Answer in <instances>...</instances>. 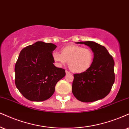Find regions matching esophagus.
Returning <instances> with one entry per match:
<instances>
[{"instance_id": "34e87169", "label": "esophagus", "mask_w": 129, "mask_h": 129, "mask_svg": "<svg viewBox=\"0 0 129 129\" xmlns=\"http://www.w3.org/2000/svg\"><path fill=\"white\" fill-rule=\"evenodd\" d=\"M66 74H67V75H68V74H71V72H69V71H66Z\"/></svg>"}]
</instances>
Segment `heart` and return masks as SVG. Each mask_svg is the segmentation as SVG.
<instances>
[{
	"mask_svg": "<svg viewBox=\"0 0 129 129\" xmlns=\"http://www.w3.org/2000/svg\"><path fill=\"white\" fill-rule=\"evenodd\" d=\"M52 57L60 65H64L68 61V66L72 72L82 73L91 66L94 54L90 48L73 45L63 48L61 54L54 52Z\"/></svg>",
	"mask_w": 129,
	"mask_h": 129,
	"instance_id": "1",
	"label": "heart"
}]
</instances>
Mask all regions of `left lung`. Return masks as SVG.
<instances>
[{
  "label": "left lung",
  "instance_id": "obj_1",
  "mask_svg": "<svg viewBox=\"0 0 129 129\" xmlns=\"http://www.w3.org/2000/svg\"><path fill=\"white\" fill-rule=\"evenodd\" d=\"M91 48L93 63L85 72L74 75L72 91L82 102H92L105 98L115 81L113 57L103 46L92 41L79 42Z\"/></svg>",
  "mask_w": 129,
  "mask_h": 129
}]
</instances>
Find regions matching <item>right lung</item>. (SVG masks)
Here are the masks:
<instances>
[{
	"mask_svg": "<svg viewBox=\"0 0 129 129\" xmlns=\"http://www.w3.org/2000/svg\"><path fill=\"white\" fill-rule=\"evenodd\" d=\"M57 46L38 41L21 51L15 66V83L22 95L31 101L48 99L55 91L57 82L66 75L57 68L52 52Z\"/></svg>",
	"mask_w": 129,
	"mask_h": 129,
	"instance_id": "right-lung-1",
	"label": "right lung"
}]
</instances>
